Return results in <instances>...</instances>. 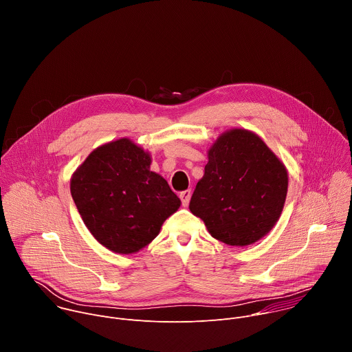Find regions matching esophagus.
<instances>
[{
    "label": "esophagus",
    "mask_w": 352,
    "mask_h": 352,
    "mask_svg": "<svg viewBox=\"0 0 352 352\" xmlns=\"http://www.w3.org/2000/svg\"><path fill=\"white\" fill-rule=\"evenodd\" d=\"M190 196H192V190H190V189H186V190H184V192L179 193V199H181V202H182V206L186 208V206L189 205Z\"/></svg>",
    "instance_id": "obj_1"
}]
</instances>
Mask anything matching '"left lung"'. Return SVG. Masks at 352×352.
Here are the masks:
<instances>
[{"instance_id": "left-lung-1", "label": "left lung", "mask_w": 352, "mask_h": 352, "mask_svg": "<svg viewBox=\"0 0 352 352\" xmlns=\"http://www.w3.org/2000/svg\"><path fill=\"white\" fill-rule=\"evenodd\" d=\"M287 188V170L266 143L252 132L232 129L209 150L189 210L205 221L213 238L246 246L273 228Z\"/></svg>"}]
</instances>
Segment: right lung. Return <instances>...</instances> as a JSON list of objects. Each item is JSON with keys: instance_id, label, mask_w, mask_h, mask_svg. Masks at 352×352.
Here are the masks:
<instances>
[{"instance_id": "1", "label": "right lung", "mask_w": 352, "mask_h": 352, "mask_svg": "<svg viewBox=\"0 0 352 352\" xmlns=\"http://www.w3.org/2000/svg\"><path fill=\"white\" fill-rule=\"evenodd\" d=\"M150 162L148 153L124 138L93 150L71 179L83 223L113 252H138L181 206L167 181L150 171Z\"/></svg>"}]
</instances>
